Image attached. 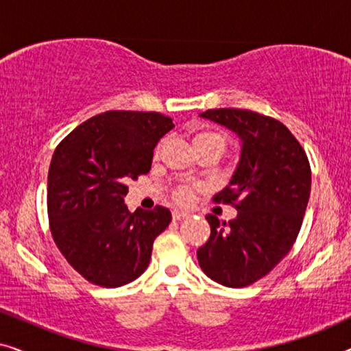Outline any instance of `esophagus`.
<instances>
[{
	"mask_svg": "<svg viewBox=\"0 0 351 351\" xmlns=\"http://www.w3.org/2000/svg\"><path fill=\"white\" fill-rule=\"evenodd\" d=\"M190 214L184 213V210H172V219L174 220H182V219H189Z\"/></svg>",
	"mask_w": 351,
	"mask_h": 351,
	"instance_id": "34e87169",
	"label": "esophagus"
}]
</instances>
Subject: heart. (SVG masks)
I'll return each instance as SVG.
<instances>
[{
    "mask_svg": "<svg viewBox=\"0 0 351 351\" xmlns=\"http://www.w3.org/2000/svg\"><path fill=\"white\" fill-rule=\"evenodd\" d=\"M199 143H215V145L222 147V150H225L227 141H225V137L219 132L201 131L193 137V145H199ZM190 198H191L190 186H179V189L176 190V199L179 201V203H189Z\"/></svg>",
    "mask_w": 351,
    "mask_h": 351,
    "instance_id": "heart-1",
    "label": "heart"
}]
</instances>
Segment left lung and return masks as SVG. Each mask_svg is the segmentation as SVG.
<instances>
[{"mask_svg": "<svg viewBox=\"0 0 351 351\" xmlns=\"http://www.w3.org/2000/svg\"><path fill=\"white\" fill-rule=\"evenodd\" d=\"M201 118L241 138V156L215 203L238 215H206L210 237L198 249L201 270L219 285L244 287L268 275L291 251L308 204L311 169L299 141L281 121L239 108H215Z\"/></svg>", "mask_w": 351, "mask_h": 351, "instance_id": "8db88e82", "label": "left lung"}]
</instances>
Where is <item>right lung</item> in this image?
<instances>
[{
    "label": "right lung",
    "instance_id": "1",
    "mask_svg": "<svg viewBox=\"0 0 351 351\" xmlns=\"http://www.w3.org/2000/svg\"><path fill=\"white\" fill-rule=\"evenodd\" d=\"M174 128L156 112L100 113L75 128L52 155L47 215L54 243L89 282L119 287L142 275L171 210L129 213L128 182L148 174L153 150Z\"/></svg>",
    "mask_w": 351,
    "mask_h": 351
}]
</instances>
